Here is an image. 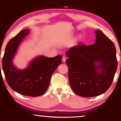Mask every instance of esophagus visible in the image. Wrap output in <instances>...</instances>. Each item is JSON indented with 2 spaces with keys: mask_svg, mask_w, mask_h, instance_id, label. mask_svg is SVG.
Here are the masks:
<instances>
[{
  "mask_svg": "<svg viewBox=\"0 0 121 121\" xmlns=\"http://www.w3.org/2000/svg\"><path fill=\"white\" fill-rule=\"evenodd\" d=\"M62 62H65V60H66V58H65V56H63L62 57Z\"/></svg>",
  "mask_w": 121,
  "mask_h": 121,
  "instance_id": "34e87169",
  "label": "esophagus"
}]
</instances>
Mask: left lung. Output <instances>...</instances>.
Wrapping results in <instances>:
<instances>
[{
	"label": "left lung",
	"mask_w": 121,
	"mask_h": 121,
	"mask_svg": "<svg viewBox=\"0 0 121 121\" xmlns=\"http://www.w3.org/2000/svg\"><path fill=\"white\" fill-rule=\"evenodd\" d=\"M95 43H82L66 52L68 78L77 95L93 97L105 93L113 81L117 68L116 48L105 34L96 30ZM99 62L96 65L95 63Z\"/></svg>",
	"instance_id": "1"
}]
</instances>
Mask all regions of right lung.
I'll return each instance as SVG.
<instances>
[{"label":"right lung","mask_w":121,"mask_h":121,"mask_svg":"<svg viewBox=\"0 0 121 121\" xmlns=\"http://www.w3.org/2000/svg\"><path fill=\"white\" fill-rule=\"evenodd\" d=\"M29 33V30H23L9 41L2 60V67L6 80L12 89L22 95L38 97L46 91L51 76L62 62V56H41L32 60L24 70L17 69L14 67L12 60L18 46Z\"/></svg>","instance_id":"right-lung-1"}]
</instances>
